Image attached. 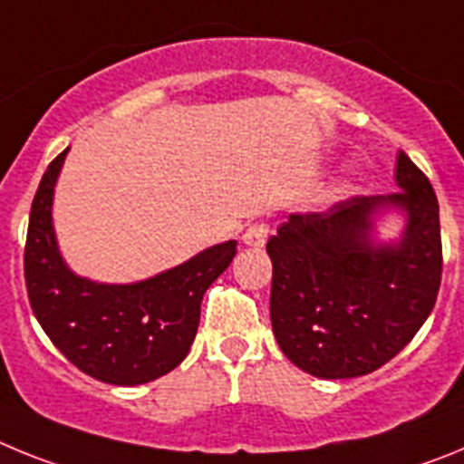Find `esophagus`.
Masks as SVG:
<instances>
[{"mask_svg":"<svg viewBox=\"0 0 464 464\" xmlns=\"http://www.w3.org/2000/svg\"><path fill=\"white\" fill-rule=\"evenodd\" d=\"M267 235H269V223H265V220H256V223H251L248 227H246L244 244L253 246V248H260V246H265V241H267Z\"/></svg>","mask_w":464,"mask_h":464,"instance_id":"esophagus-1","label":"esophagus"}]
</instances>
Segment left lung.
Masks as SVG:
<instances>
[{
  "mask_svg": "<svg viewBox=\"0 0 464 464\" xmlns=\"http://www.w3.org/2000/svg\"><path fill=\"white\" fill-rule=\"evenodd\" d=\"M392 195H355L325 211L290 213L267 241L274 337L290 362L321 379L370 374L395 358L434 309L441 283L440 202L428 176L397 153ZM404 208L397 246L372 249L371 216Z\"/></svg>",
  "mask_w": 464,
  "mask_h": 464,
  "instance_id": "obj_1",
  "label": "left lung"
}]
</instances>
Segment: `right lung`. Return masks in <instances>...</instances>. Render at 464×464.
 Here are the masks:
<instances>
[{
	"mask_svg": "<svg viewBox=\"0 0 464 464\" xmlns=\"http://www.w3.org/2000/svg\"><path fill=\"white\" fill-rule=\"evenodd\" d=\"M69 150V149H67ZM67 150L36 188L24 241V285L36 321L81 372L113 385L169 374L195 342L207 288L237 256V241L211 246L192 260L134 285H100L73 276L53 235V188Z\"/></svg>",
	"mask_w": 464,
	"mask_h": 464,
	"instance_id": "1",
	"label": "right lung"
}]
</instances>
